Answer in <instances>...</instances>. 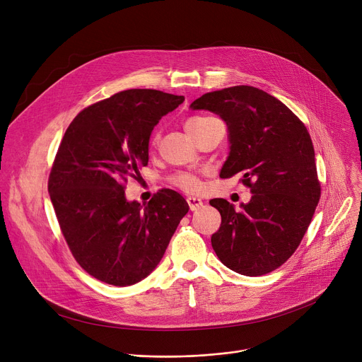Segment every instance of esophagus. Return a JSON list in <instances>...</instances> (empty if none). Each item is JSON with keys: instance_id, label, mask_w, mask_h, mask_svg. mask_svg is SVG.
Wrapping results in <instances>:
<instances>
[{"instance_id": "obj_1", "label": "esophagus", "mask_w": 362, "mask_h": 362, "mask_svg": "<svg viewBox=\"0 0 362 362\" xmlns=\"http://www.w3.org/2000/svg\"><path fill=\"white\" fill-rule=\"evenodd\" d=\"M186 202H187V204H189V209L190 211H197L200 206L203 204V202L199 199V197H193V196H189L187 199H186Z\"/></svg>"}]
</instances>
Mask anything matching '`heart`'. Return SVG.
<instances>
[{"mask_svg":"<svg viewBox=\"0 0 362 362\" xmlns=\"http://www.w3.org/2000/svg\"><path fill=\"white\" fill-rule=\"evenodd\" d=\"M214 120H218V119H215V117H200V116H197V117L189 119V120L186 122L185 127H186L187 133H189L190 136H193L194 133L200 132L202 129H204L206 126H208L209 123H212ZM158 140H159V134H154L153 139H151V141H153V143H158ZM170 183H172L173 186L179 187L180 190L189 192V193H194V192H197V190L200 189V180H199V177H197L196 175H193V173H186V172L175 173V175L170 177Z\"/></svg>","mask_w":362,"mask_h":362,"instance_id":"heart-1","label":"heart"}]
</instances>
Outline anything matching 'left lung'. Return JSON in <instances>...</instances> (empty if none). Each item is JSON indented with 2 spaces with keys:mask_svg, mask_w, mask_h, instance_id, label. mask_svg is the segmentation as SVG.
Masks as SVG:
<instances>
[{
  "mask_svg": "<svg viewBox=\"0 0 362 362\" xmlns=\"http://www.w3.org/2000/svg\"><path fill=\"white\" fill-rule=\"evenodd\" d=\"M190 107L226 122L230 153L221 177L240 173L253 193L240 211L225 199L211 200L222 216L214 250L240 275L269 274L293 255L321 197L311 136L282 101L252 86L206 93Z\"/></svg>",
  "mask_w": 362,
  "mask_h": 362,
  "instance_id": "obj_1",
  "label": "left lung"
}]
</instances>
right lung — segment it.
Listing matches in <instances>:
<instances>
[{
    "label": "right lung",
    "instance_id": "1",
    "mask_svg": "<svg viewBox=\"0 0 362 362\" xmlns=\"http://www.w3.org/2000/svg\"><path fill=\"white\" fill-rule=\"evenodd\" d=\"M183 101L159 90H124L83 109L64 133L48 193L74 259L101 282L127 286L144 279L189 211L170 189L144 208L124 196L127 179L147 166L153 127Z\"/></svg>",
    "mask_w": 362,
    "mask_h": 362
}]
</instances>
